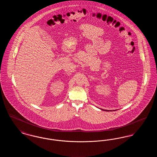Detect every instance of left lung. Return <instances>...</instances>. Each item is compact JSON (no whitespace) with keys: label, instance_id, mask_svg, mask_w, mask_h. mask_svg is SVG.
Segmentation results:
<instances>
[{"label":"left lung","instance_id":"obj_1","mask_svg":"<svg viewBox=\"0 0 157 157\" xmlns=\"http://www.w3.org/2000/svg\"><path fill=\"white\" fill-rule=\"evenodd\" d=\"M102 111H112V110H105V109H100ZM113 111H117V110H113Z\"/></svg>","mask_w":157,"mask_h":157}]
</instances>
